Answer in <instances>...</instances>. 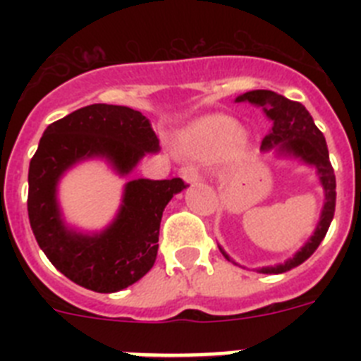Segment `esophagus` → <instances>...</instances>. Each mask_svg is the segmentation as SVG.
I'll list each match as a JSON object with an SVG mask.
<instances>
[{
    "instance_id": "34e87169",
    "label": "esophagus",
    "mask_w": 361,
    "mask_h": 361,
    "mask_svg": "<svg viewBox=\"0 0 361 361\" xmlns=\"http://www.w3.org/2000/svg\"><path fill=\"white\" fill-rule=\"evenodd\" d=\"M180 175H183L184 183L186 184H197L200 180L199 171H197L195 166H186V168H183Z\"/></svg>"
}]
</instances>
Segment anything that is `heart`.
<instances>
[{
	"label": "heart",
	"mask_w": 361,
	"mask_h": 361,
	"mask_svg": "<svg viewBox=\"0 0 361 361\" xmlns=\"http://www.w3.org/2000/svg\"><path fill=\"white\" fill-rule=\"evenodd\" d=\"M240 133L238 121L222 114H213L190 124L178 135L177 148L183 155L199 159L215 157L224 152L226 161L237 162L250 149V142Z\"/></svg>",
	"instance_id": "heart-1"
}]
</instances>
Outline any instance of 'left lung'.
I'll list each match as a JSON object with an SVG mask.
<instances>
[{
    "label": "left lung",
    "instance_id": "left-lung-1",
    "mask_svg": "<svg viewBox=\"0 0 361 361\" xmlns=\"http://www.w3.org/2000/svg\"><path fill=\"white\" fill-rule=\"evenodd\" d=\"M235 103H251L262 108L266 117L269 119L271 128L260 146L262 152L275 149L276 157L296 159L302 164L314 168L318 180L324 188V208H322L320 220L307 242L286 262L257 269L258 273H264V275H280V273L291 271L300 264H304L317 251L333 222L334 206H336V178H334V170L329 161V149L325 145L324 133L317 128L311 114L305 110L302 103L289 101L288 97L271 90L245 92L235 99ZM219 250L229 262L237 264L222 250V245H219Z\"/></svg>",
    "mask_w": 361,
    "mask_h": 361
}]
</instances>
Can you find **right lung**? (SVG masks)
Instances as JSON below:
<instances>
[{
    "label": "right lung",
    "instance_id": "add662e5",
    "mask_svg": "<svg viewBox=\"0 0 361 361\" xmlns=\"http://www.w3.org/2000/svg\"><path fill=\"white\" fill-rule=\"evenodd\" d=\"M159 149L149 119L128 106L90 104L47 126L28 168V219L43 253L66 279L90 291L116 293L152 269L162 212L186 188L183 178L128 180L117 215L101 231L66 224L57 186L66 171L90 159L128 177Z\"/></svg>",
    "mask_w": 361,
    "mask_h": 361
}]
</instances>
